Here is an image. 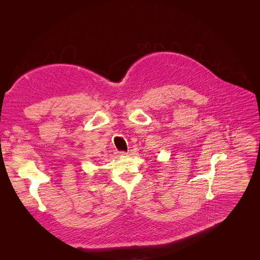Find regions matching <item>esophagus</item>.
Segmentation results:
<instances>
[{
    "label": "esophagus",
    "mask_w": 260,
    "mask_h": 260,
    "mask_svg": "<svg viewBox=\"0 0 260 260\" xmlns=\"http://www.w3.org/2000/svg\"><path fill=\"white\" fill-rule=\"evenodd\" d=\"M119 155L120 156H125V155H127V153L126 152H119Z\"/></svg>",
    "instance_id": "1"
}]
</instances>
